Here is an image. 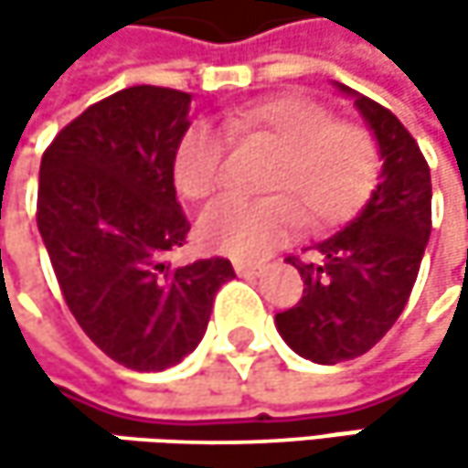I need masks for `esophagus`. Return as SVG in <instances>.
<instances>
[{
	"label": "esophagus",
	"instance_id": "obj_1",
	"mask_svg": "<svg viewBox=\"0 0 468 468\" xmlns=\"http://www.w3.org/2000/svg\"><path fill=\"white\" fill-rule=\"evenodd\" d=\"M235 273L238 276H260L262 265L260 262H235Z\"/></svg>",
	"mask_w": 468,
	"mask_h": 468
}]
</instances>
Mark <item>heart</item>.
Masks as SVG:
<instances>
[{
    "label": "heart",
    "mask_w": 468,
    "mask_h": 468,
    "mask_svg": "<svg viewBox=\"0 0 468 468\" xmlns=\"http://www.w3.org/2000/svg\"><path fill=\"white\" fill-rule=\"evenodd\" d=\"M230 138L265 143L276 156L265 173L271 197H222L197 219L206 249L238 260L262 257L298 228L346 217L371 192L379 170L374 135L352 122H335L325 105L284 94L240 105L225 116V133L200 122L184 133L173 159V181L189 200H206L225 186Z\"/></svg>",
    "instance_id": "b5f03b06"
}]
</instances>
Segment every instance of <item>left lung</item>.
I'll list each match as a JSON object with an SVG mask.
<instances>
[{
	"label": "left lung",
	"mask_w": 468,
	"mask_h": 468,
	"mask_svg": "<svg viewBox=\"0 0 468 468\" xmlns=\"http://www.w3.org/2000/svg\"><path fill=\"white\" fill-rule=\"evenodd\" d=\"M371 127L382 173L368 203L344 230L314 246L312 260L287 257L303 298L276 314V330L301 357L335 366L366 355L401 317L431 235V170L418 141L379 102L355 94Z\"/></svg>",
	"instance_id": "left-lung-1"
}]
</instances>
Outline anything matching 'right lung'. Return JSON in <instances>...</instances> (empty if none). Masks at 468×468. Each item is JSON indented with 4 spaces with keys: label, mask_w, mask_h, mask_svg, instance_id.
I'll list each match as a JSON object with an SVG mask.
<instances>
[{
    "label": "right lung",
    "mask_w": 468,
    "mask_h": 468,
    "mask_svg": "<svg viewBox=\"0 0 468 468\" xmlns=\"http://www.w3.org/2000/svg\"><path fill=\"white\" fill-rule=\"evenodd\" d=\"M186 91L130 86L69 122L40 162L37 228L83 333L133 371H165L203 338L230 260L181 268L189 222L173 159L189 130Z\"/></svg>",
    "instance_id": "1"
}]
</instances>
